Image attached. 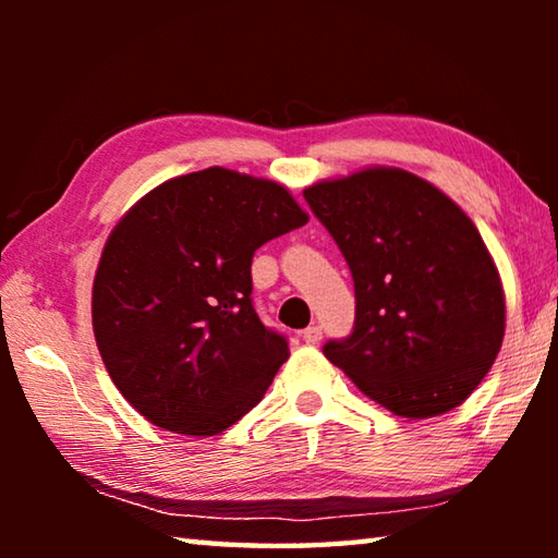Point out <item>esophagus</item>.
Returning a JSON list of instances; mask_svg holds the SVG:
<instances>
[{
	"label": "esophagus",
	"mask_w": 558,
	"mask_h": 558,
	"mask_svg": "<svg viewBox=\"0 0 558 558\" xmlns=\"http://www.w3.org/2000/svg\"><path fill=\"white\" fill-rule=\"evenodd\" d=\"M319 339H323V327H319V325L302 329V342H305V344H317Z\"/></svg>",
	"instance_id": "1"
}]
</instances>
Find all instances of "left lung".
Listing matches in <instances>:
<instances>
[{
    "instance_id": "1",
    "label": "left lung",
    "mask_w": 558,
    "mask_h": 558,
    "mask_svg": "<svg viewBox=\"0 0 558 558\" xmlns=\"http://www.w3.org/2000/svg\"><path fill=\"white\" fill-rule=\"evenodd\" d=\"M302 194L354 280V329L327 342L325 356L403 418L456 409L505 337L502 280L470 216L396 167L325 179Z\"/></svg>"
}]
</instances>
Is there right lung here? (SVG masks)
<instances>
[{
	"label": "right lung",
	"instance_id": "add662e5",
	"mask_svg": "<svg viewBox=\"0 0 558 558\" xmlns=\"http://www.w3.org/2000/svg\"><path fill=\"white\" fill-rule=\"evenodd\" d=\"M307 219L282 184L223 167L169 179L122 216L93 280V332L132 409L216 436L263 399L290 349L253 310L251 260Z\"/></svg>",
	"mask_w": 558,
	"mask_h": 558
}]
</instances>
